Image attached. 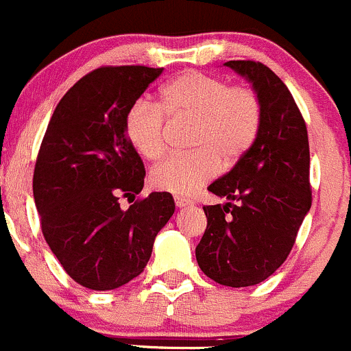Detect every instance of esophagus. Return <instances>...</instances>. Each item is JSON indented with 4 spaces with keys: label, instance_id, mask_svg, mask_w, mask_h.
<instances>
[{
    "label": "esophagus",
    "instance_id": "1",
    "mask_svg": "<svg viewBox=\"0 0 351 351\" xmlns=\"http://www.w3.org/2000/svg\"><path fill=\"white\" fill-rule=\"evenodd\" d=\"M176 206H177V208H187V206H193V201L184 199V197H176Z\"/></svg>",
    "mask_w": 351,
    "mask_h": 351
}]
</instances>
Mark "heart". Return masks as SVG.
<instances>
[{
  "label": "heart",
  "mask_w": 351,
  "mask_h": 351,
  "mask_svg": "<svg viewBox=\"0 0 351 351\" xmlns=\"http://www.w3.org/2000/svg\"><path fill=\"white\" fill-rule=\"evenodd\" d=\"M164 116L194 121V154L158 164L150 172V184L162 193L187 197L220 167H235L249 154L261 130L263 107L258 93L247 86H230L199 71L180 73L160 88L158 107L138 100L124 117L128 141L147 160H157L165 152Z\"/></svg>",
  "instance_id": "obj_1"
}]
</instances>
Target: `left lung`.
<instances>
[{"label":"left lung","instance_id":"8db88e82","mask_svg":"<svg viewBox=\"0 0 351 351\" xmlns=\"http://www.w3.org/2000/svg\"><path fill=\"white\" fill-rule=\"evenodd\" d=\"M225 66L252 83L263 121L249 154L208 187L228 203L203 206L208 225L196 261L208 278L241 289L265 282L289 258L311 210V154L305 121L285 83L263 62Z\"/></svg>","mask_w":351,"mask_h":351}]
</instances>
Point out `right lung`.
<instances>
[{
    "label": "right lung",
    "mask_w": 351,
    "mask_h": 351,
    "mask_svg": "<svg viewBox=\"0 0 351 351\" xmlns=\"http://www.w3.org/2000/svg\"><path fill=\"white\" fill-rule=\"evenodd\" d=\"M164 68L104 66L80 78L54 109L37 155L34 199L51 251L90 290L136 278L174 215L172 194H140L145 165L124 131L128 109Z\"/></svg>",
    "instance_id": "1"
}]
</instances>
